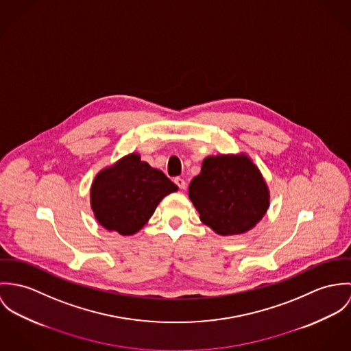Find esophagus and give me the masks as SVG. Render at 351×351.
Wrapping results in <instances>:
<instances>
[{
    "label": "esophagus",
    "instance_id": "esophagus-1",
    "mask_svg": "<svg viewBox=\"0 0 351 351\" xmlns=\"http://www.w3.org/2000/svg\"><path fill=\"white\" fill-rule=\"evenodd\" d=\"M175 184L180 189V190H184L186 187H187V183H186V180L184 179H182V178H175Z\"/></svg>",
    "mask_w": 351,
    "mask_h": 351
}]
</instances>
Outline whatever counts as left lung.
I'll return each mask as SVG.
<instances>
[{
	"mask_svg": "<svg viewBox=\"0 0 351 351\" xmlns=\"http://www.w3.org/2000/svg\"><path fill=\"white\" fill-rule=\"evenodd\" d=\"M189 196L200 221L219 235L249 232L269 207L268 186L243 154L206 157Z\"/></svg>",
	"mask_w": 351,
	"mask_h": 351,
	"instance_id": "1",
	"label": "left lung"
}]
</instances>
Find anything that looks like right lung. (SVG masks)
I'll list each match as a JSON object with an SVG mask.
<instances>
[{"mask_svg":"<svg viewBox=\"0 0 351 351\" xmlns=\"http://www.w3.org/2000/svg\"><path fill=\"white\" fill-rule=\"evenodd\" d=\"M175 191L178 186L160 169L130 154L95 176L90 203L101 226L132 235L149 221L160 200Z\"/></svg>","mask_w":351,"mask_h":351,"instance_id":"add662e5","label":"right lung"}]
</instances>
